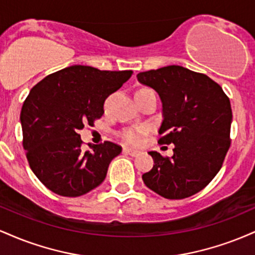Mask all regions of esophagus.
Here are the masks:
<instances>
[{
	"label": "esophagus",
	"mask_w": 255,
	"mask_h": 255,
	"mask_svg": "<svg viewBox=\"0 0 255 255\" xmlns=\"http://www.w3.org/2000/svg\"><path fill=\"white\" fill-rule=\"evenodd\" d=\"M124 152H125V153L129 154V156H131V157H135V156H137V154H139V151L133 150V148H129V147H125Z\"/></svg>",
	"instance_id": "obj_1"
}]
</instances>
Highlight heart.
Segmentation results:
<instances>
[{
    "label": "heart",
    "mask_w": 255,
    "mask_h": 255,
    "mask_svg": "<svg viewBox=\"0 0 255 255\" xmlns=\"http://www.w3.org/2000/svg\"><path fill=\"white\" fill-rule=\"evenodd\" d=\"M144 131H145V129L142 127L128 128L127 130L124 131V139L131 145H136V144H139L140 140H141V135Z\"/></svg>",
    "instance_id": "obj_1"
}]
</instances>
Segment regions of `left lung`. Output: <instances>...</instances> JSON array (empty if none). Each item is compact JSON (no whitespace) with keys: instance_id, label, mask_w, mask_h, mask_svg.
I'll return each mask as SVG.
<instances>
[{"instance_id":"1","label":"left lung","mask_w":255,"mask_h":255,"mask_svg":"<svg viewBox=\"0 0 255 255\" xmlns=\"http://www.w3.org/2000/svg\"><path fill=\"white\" fill-rule=\"evenodd\" d=\"M136 78L162 101L159 144L175 145L171 158L148 152L154 164L142 181L166 199L191 197L211 182L229 150V98L207 75L181 66L142 72Z\"/></svg>"}]
</instances>
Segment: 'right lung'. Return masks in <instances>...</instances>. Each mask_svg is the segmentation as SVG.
<instances>
[{
    "mask_svg": "<svg viewBox=\"0 0 255 255\" xmlns=\"http://www.w3.org/2000/svg\"><path fill=\"white\" fill-rule=\"evenodd\" d=\"M130 75L131 71L75 64L48 75L30 91L20 114L22 145L32 171L46 188L62 197H80L103 182L122 148L105 141L84 152L78 131L103 115L105 99Z\"/></svg>",
    "mask_w": 255,
    "mask_h": 255,
    "instance_id": "1",
    "label": "right lung"
}]
</instances>
